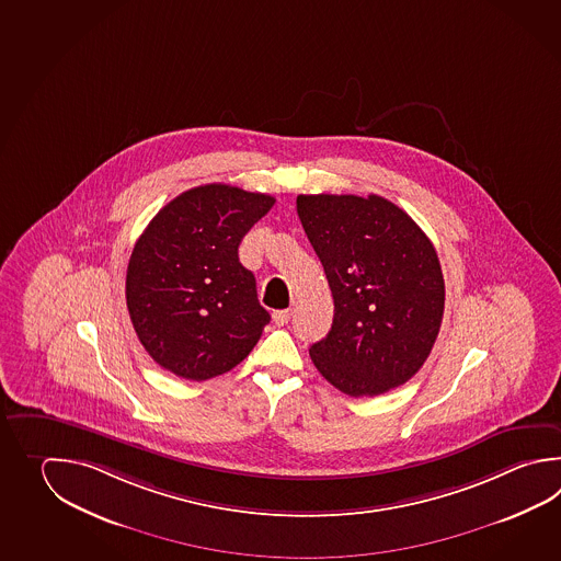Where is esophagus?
I'll return each instance as SVG.
<instances>
[{
	"label": "esophagus",
	"mask_w": 561,
	"mask_h": 561,
	"mask_svg": "<svg viewBox=\"0 0 561 561\" xmlns=\"http://www.w3.org/2000/svg\"><path fill=\"white\" fill-rule=\"evenodd\" d=\"M291 318V309H277L274 311V321L277 325H284Z\"/></svg>",
	"instance_id": "obj_1"
}]
</instances>
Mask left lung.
<instances>
[{"label":"left lung","mask_w":561,"mask_h":561,"mask_svg":"<svg viewBox=\"0 0 561 561\" xmlns=\"http://www.w3.org/2000/svg\"><path fill=\"white\" fill-rule=\"evenodd\" d=\"M298 216L333 296L332 330L309 347L313 366L352 398L403 386L444 318L434 243L379 195H298Z\"/></svg>","instance_id":"obj_1"}]
</instances>
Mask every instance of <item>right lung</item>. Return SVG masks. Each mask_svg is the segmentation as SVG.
I'll return each mask as SVG.
<instances>
[{
    "label": "right lung",
    "instance_id": "obj_1",
    "mask_svg": "<svg viewBox=\"0 0 561 561\" xmlns=\"http://www.w3.org/2000/svg\"><path fill=\"white\" fill-rule=\"evenodd\" d=\"M274 204L272 195L207 183L161 207L136 241L129 320L151 359L178 378L221 376L262 337L270 313L238 248Z\"/></svg>",
    "mask_w": 561,
    "mask_h": 561
}]
</instances>
